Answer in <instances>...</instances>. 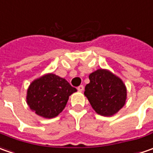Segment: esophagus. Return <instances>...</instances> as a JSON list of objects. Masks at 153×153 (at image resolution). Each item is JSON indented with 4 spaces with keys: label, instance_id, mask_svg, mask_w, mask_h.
<instances>
[{
    "label": "esophagus",
    "instance_id": "34e87169",
    "mask_svg": "<svg viewBox=\"0 0 153 153\" xmlns=\"http://www.w3.org/2000/svg\"><path fill=\"white\" fill-rule=\"evenodd\" d=\"M84 88H85L84 85H79V86L78 87V90H79V92H82V91L84 90Z\"/></svg>",
    "mask_w": 153,
    "mask_h": 153
}]
</instances>
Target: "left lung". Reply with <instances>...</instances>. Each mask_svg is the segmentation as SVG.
Instances as JSON below:
<instances>
[{"instance_id":"obj_1","label":"left lung","mask_w":153,"mask_h":153,"mask_svg":"<svg viewBox=\"0 0 153 153\" xmlns=\"http://www.w3.org/2000/svg\"><path fill=\"white\" fill-rule=\"evenodd\" d=\"M85 95L94 111L100 116H111L124 106L126 88L119 77L106 69H98L89 76Z\"/></svg>"}]
</instances>
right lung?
Returning a JSON list of instances; mask_svg holds the SVG:
<instances>
[{
    "label": "right lung",
    "instance_id": "obj_1",
    "mask_svg": "<svg viewBox=\"0 0 153 153\" xmlns=\"http://www.w3.org/2000/svg\"><path fill=\"white\" fill-rule=\"evenodd\" d=\"M76 91L65 79L47 74L29 85L27 103L37 115L50 119L63 111L69 95Z\"/></svg>",
    "mask_w": 153,
    "mask_h": 153
}]
</instances>
